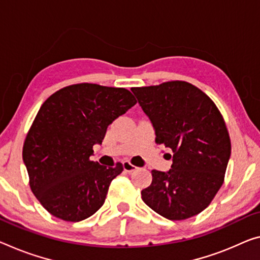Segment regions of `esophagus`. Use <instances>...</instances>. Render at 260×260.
I'll use <instances>...</instances> for the list:
<instances>
[{"label":"esophagus","instance_id":"34e87169","mask_svg":"<svg viewBox=\"0 0 260 260\" xmlns=\"http://www.w3.org/2000/svg\"><path fill=\"white\" fill-rule=\"evenodd\" d=\"M123 169H124V171L125 172H134L135 170H137V167H136L135 165H133V164H131L129 160H125V161H123Z\"/></svg>","mask_w":260,"mask_h":260}]
</instances>
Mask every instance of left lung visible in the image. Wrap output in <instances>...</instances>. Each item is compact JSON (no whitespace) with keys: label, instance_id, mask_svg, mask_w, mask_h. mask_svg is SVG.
<instances>
[{"label":"left lung","instance_id":"obj_1","mask_svg":"<svg viewBox=\"0 0 260 260\" xmlns=\"http://www.w3.org/2000/svg\"><path fill=\"white\" fill-rule=\"evenodd\" d=\"M131 90L152 123L155 143L173 151L169 172H151L143 201L172 221L195 216L224 181L231 142L223 116L208 95L186 81Z\"/></svg>","mask_w":260,"mask_h":260}]
</instances>
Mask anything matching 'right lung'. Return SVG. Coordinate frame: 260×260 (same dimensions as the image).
Returning <instances> with one entry per match:
<instances>
[{
  "label": "right lung",
  "instance_id": "right-lung-1",
  "mask_svg": "<svg viewBox=\"0 0 260 260\" xmlns=\"http://www.w3.org/2000/svg\"><path fill=\"white\" fill-rule=\"evenodd\" d=\"M136 103L127 89L96 83L63 87L43 103L24 142L23 161L31 190L51 215L79 222L103 206L123 165L90 160L93 146Z\"/></svg>",
  "mask_w": 260,
  "mask_h": 260
}]
</instances>
